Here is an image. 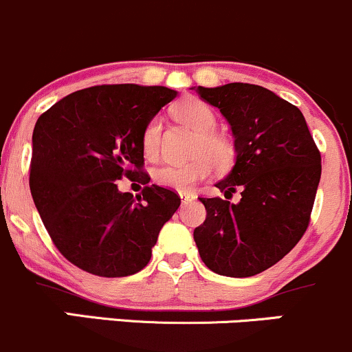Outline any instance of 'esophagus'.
Wrapping results in <instances>:
<instances>
[{"label":"esophagus","mask_w":352,"mask_h":352,"mask_svg":"<svg viewBox=\"0 0 352 352\" xmlns=\"http://www.w3.org/2000/svg\"><path fill=\"white\" fill-rule=\"evenodd\" d=\"M180 199H182V202H188V200H194L195 195L194 194H188V192H180Z\"/></svg>","instance_id":"esophagus-1"}]
</instances>
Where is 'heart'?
Here are the masks:
<instances>
[{
    "instance_id": "heart-1",
    "label": "heart",
    "mask_w": 352,
    "mask_h": 352,
    "mask_svg": "<svg viewBox=\"0 0 352 352\" xmlns=\"http://www.w3.org/2000/svg\"><path fill=\"white\" fill-rule=\"evenodd\" d=\"M173 115L177 120L197 130L194 146V160L187 164H164L153 170V180L160 187L172 188L177 192H190L200 180L207 179L212 170H226L234 158V148L222 133L215 132L217 123L214 110L199 98L182 100L175 108ZM162 142V120L153 117L142 132V150L146 158H155Z\"/></svg>"
}]
</instances>
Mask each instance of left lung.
I'll list each match as a JSON object with an SVG mask.
<instances>
[{
	"instance_id": "1",
	"label": "left lung",
	"mask_w": 352,
	"mask_h": 352,
	"mask_svg": "<svg viewBox=\"0 0 352 352\" xmlns=\"http://www.w3.org/2000/svg\"><path fill=\"white\" fill-rule=\"evenodd\" d=\"M217 107L235 138V165L217 187L241 202L199 197L207 217L194 230L208 269L227 277L264 272L287 256L311 222L320 152L302 113L258 85L197 88Z\"/></svg>"
}]
</instances>
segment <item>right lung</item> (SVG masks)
<instances>
[{
    "mask_svg": "<svg viewBox=\"0 0 352 352\" xmlns=\"http://www.w3.org/2000/svg\"><path fill=\"white\" fill-rule=\"evenodd\" d=\"M165 87L98 85L65 96L33 130L30 190L53 244L78 269L100 277L145 267L180 197L148 185L142 132L172 102ZM122 176L146 185L133 199Z\"/></svg>",
    "mask_w": 352,
    "mask_h": 352,
    "instance_id": "1",
    "label": "right lung"
}]
</instances>
